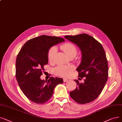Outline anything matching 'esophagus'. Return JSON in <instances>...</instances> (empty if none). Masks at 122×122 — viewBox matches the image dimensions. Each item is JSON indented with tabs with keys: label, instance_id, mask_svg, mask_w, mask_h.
<instances>
[{
	"label": "esophagus",
	"instance_id": "34e87169",
	"mask_svg": "<svg viewBox=\"0 0 122 122\" xmlns=\"http://www.w3.org/2000/svg\"><path fill=\"white\" fill-rule=\"evenodd\" d=\"M68 79H67V78H64L63 79V82H67L68 81Z\"/></svg>",
	"mask_w": 122,
	"mask_h": 122
}]
</instances>
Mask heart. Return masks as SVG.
Wrapping results in <instances>:
<instances>
[{"label": "heart", "instance_id": "1", "mask_svg": "<svg viewBox=\"0 0 122 122\" xmlns=\"http://www.w3.org/2000/svg\"><path fill=\"white\" fill-rule=\"evenodd\" d=\"M60 48L69 57L72 56H75L77 54V49L76 45L71 42H67L61 45ZM57 50V47L56 46L51 47L48 50L47 57L50 62H52L54 61ZM74 68L75 67L73 65H59L54 68V72L56 75L58 76L66 77L70 75Z\"/></svg>", "mask_w": 122, "mask_h": 122}]
</instances>
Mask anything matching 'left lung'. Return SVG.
<instances>
[{
    "label": "left lung",
    "instance_id": "8db88e82",
    "mask_svg": "<svg viewBox=\"0 0 122 122\" xmlns=\"http://www.w3.org/2000/svg\"><path fill=\"white\" fill-rule=\"evenodd\" d=\"M65 38L80 49L82 60L76 70L78 77H86L83 83L74 80L77 87L70 95L79 104L90 103L98 97L107 81L108 65L105 52L101 44L85 33L65 36Z\"/></svg>",
    "mask_w": 122,
    "mask_h": 122
}]
</instances>
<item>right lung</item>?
<instances>
[{
  "instance_id": "right-lung-1",
  "label": "right lung",
  "mask_w": 122,
  "mask_h": 122,
  "mask_svg": "<svg viewBox=\"0 0 122 122\" xmlns=\"http://www.w3.org/2000/svg\"><path fill=\"white\" fill-rule=\"evenodd\" d=\"M59 37L41 35L31 39L24 44L16 61V78L20 89L29 100L37 104L48 101L57 85L63 79L51 77L47 81L40 76L44 66L48 64L47 54L51 47L62 42Z\"/></svg>"
}]
</instances>
